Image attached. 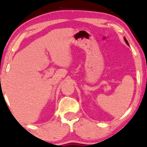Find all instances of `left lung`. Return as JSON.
Returning a JSON list of instances; mask_svg holds the SVG:
<instances>
[{
	"label": "left lung",
	"instance_id": "8db88e82",
	"mask_svg": "<svg viewBox=\"0 0 147 147\" xmlns=\"http://www.w3.org/2000/svg\"><path fill=\"white\" fill-rule=\"evenodd\" d=\"M124 40H125V42H126V44H127V45H129V43H128V42H127V40H126V38H124Z\"/></svg>",
	"mask_w": 147,
	"mask_h": 147
}]
</instances>
